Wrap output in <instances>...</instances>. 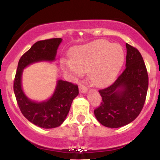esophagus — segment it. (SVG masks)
<instances>
[{"label":"esophagus","instance_id":"1","mask_svg":"<svg viewBox=\"0 0 160 160\" xmlns=\"http://www.w3.org/2000/svg\"><path fill=\"white\" fill-rule=\"evenodd\" d=\"M79 91H80V93H85L87 92V88L83 84H80V86H79Z\"/></svg>","mask_w":160,"mask_h":160}]
</instances>
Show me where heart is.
<instances>
[{
    "instance_id": "obj_1",
    "label": "heart",
    "mask_w": 160,
    "mask_h": 160,
    "mask_svg": "<svg viewBox=\"0 0 160 160\" xmlns=\"http://www.w3.org/2000/svg\"><path fill=\"white\" fill-rule=\"evenodd\" d=\"M124 51L120 45L106 40H96L75 48L68 67L74 74L87 72L95 86H104L117 77L124 62Z\"/></svg>"
}]
</instances>
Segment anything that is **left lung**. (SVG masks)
I'll use <instances>...</instances> for the list:
<instances>
[{"instance_id": "obj_1", "label": "left lung", "mask_w": 160, "mask_h": 160, "mask_svg": "<svg viewBox=\"0 0 160 160\" xmlns=\"http://www.w3.org/2000/svg\"><path fill=\"white\" fill-rule=\"evenodd\" d=\"M126 68L116 81L100 89L102 98L94 113L101 124L108 128L126 126L139 115L146 100L148 74L140 52L126 43Z\"/></svg>"}]
</instances>
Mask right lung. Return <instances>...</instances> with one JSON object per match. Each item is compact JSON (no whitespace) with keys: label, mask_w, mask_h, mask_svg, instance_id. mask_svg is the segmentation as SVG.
<instances>
[{"label":"right lung","mask_w":160,"mask_h":160,"mask_svg":"<svg viewBox=\"0 0 160 160\" xmlns=\"http://www.w3.org/2000/svg\"><path fill=\"white\" fill-rule=\"evenodd\" d=\"M62 40V38H52L36 42L20 58L14 79L13 90L20 111L28 120L41 128L58 127L65 121L73 100L79 94L78 86L58 80L52 97L45 102H36L30 100L24 93L22 74L23 69L33 63L54 61Z\"/></svg>","instance_id":"obj_1"}]
</instances>
